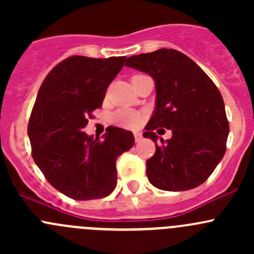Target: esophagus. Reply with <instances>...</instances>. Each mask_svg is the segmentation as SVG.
<instances>
[{"label":"esophagus","mask_w":254,"mask_h":254,"mask_svg":"<svg viewBox=\"0 0 254 254\" xmlns=\"http://www.w3.org/2000/svg\"><path fill=\"white\" fill-rule=\"evenodd\" d=\"M134 137H135V141L136 142H140L142 140V135L140 134V132H135Z\"/></svg>","instance_id":"34e87169"}]
</instances>
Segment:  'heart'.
Listing matches in <instances>:
<instances>
[{"label": "heart", "mask_w": 254, "mask_h": 254, "mask_svg": "<svg viewBox=\"0 0 254 254\" xmlns=\"http://www.w3.org/2000/svg\"><path fill=\"white\" fill-rule=\"evenodd\" d=\"M143 120L141 113L131 111V109H120L112 115V122L118 127L125 129H136Z\"/></svg>", "instance_id": "obj_1"}]
</instances>
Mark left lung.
<instances>
[{"label": "left lung", "mask_w": 254, "mask_h": 254, "mask_svg": "<svg viewBox=\"0 0 254 254\" xmlns=\"http://www.w3.org/2000/svg\"><path fill=\"white\" fill-rule=\"evenodd\" d=\"M125 65L148 73L156 84V108L143 137L156 142V129L172 131V137L161 139L155 155L146 161L150 183L170 191L203 184L224 157L229 135L217 87L191 59L175 49L130 56Z\"/></svg>", "instance_id": "left-lung-1"}]
</instances>
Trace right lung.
Wrapping results in <instances>:
<instances>
[{"mask_svg": "<svg viewBox=\"0 0 254 254\" xmlns=\"http://www.w3.org/2000/svg\"><path fill=\"white\" fill-rule=\"evenodd\" d=\"M125 60L70 56L38 92L28 124L33 158L49 183L75 200L109 195L117 187L115 162L134 145L132 132L120 127H107L103 140L83 132Z\"/></svg>", "mask_w": 254, "mask_h": 254, "instance_id": "obj_1", "label": "right lung"}]
</instances>
